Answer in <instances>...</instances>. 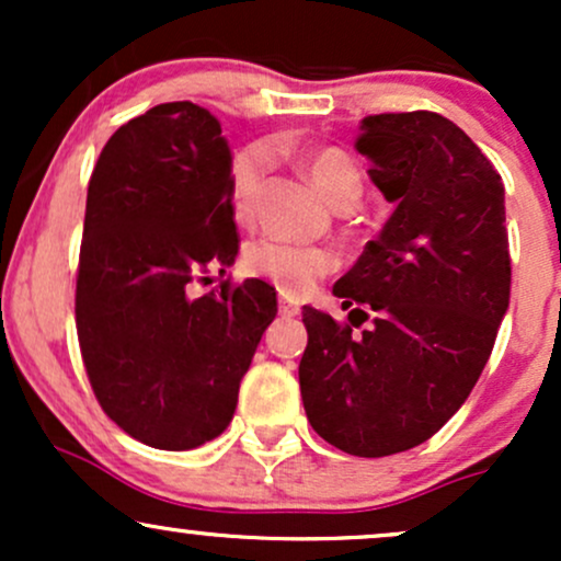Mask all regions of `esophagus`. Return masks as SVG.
<instances>
[{
    "mask_svg": "<svg viewBox=\"0 0 561 561\" xmlns=\"http://www.w3.org/2000/svg\"><path fill=\"white\" fill-rule=\"evenodd\" d=\"M279 313H282V317H298L300 302L295 298H289V295H282V298H279Z\"/></svg>",
    "mask_w": 561,
    "mask_h": 561,
    "instance_id": "obj_1",
    "label": "esophagus"
}]
</instances>
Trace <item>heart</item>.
Listing matches in <instances>:
<instances>
[{
	"label": "heart",
	"instance_id": "b5f03b06",
	"mask_svg": "<svg viewBox=\"0 0 561 561\" xmlns=\"http://www.w3.org/2000/svg\"><path fill=\"white\" fill-rule=\"evenodd\" d=\"M308 179L321 192L327 203H337V199H353L356 203L362 197V171L353 163L345 152L332 150H311L302 158ZM263 171H266V152L263 147H244L237 152L234 163L229 173V192H231V208L237 218H248L253 210L255 192H259ZM244 266L255 276L272 282L287 295L308 293L321 276H327L334 268V255L319 244H302L276 240V237H263V240L250 242L244 248Z\"/></svg>",
	"mask_w": 561,
	"mask_h": 561
}]
</instances>
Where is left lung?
I'll use <instances>...</instances> for the list:
<instances>
[{"label": "left lung", "instance_id": "8db88e82", "mask_svg": "<svg viewBox=\"0 0 561 561\" xmlns=\"http://www.w3.org/2000/svg\"><path fill=\"white\" fill-rule=\"evenodd\" d=\"M356 150L396 210L332 289L351 324L302 306L298 375L311 427L379 459L420 446L467 401L508 308L512 266L504 182L454 121L369 115Z\"/></svg>", "mask_w": 561, "mask_h": 561}]
</instances>
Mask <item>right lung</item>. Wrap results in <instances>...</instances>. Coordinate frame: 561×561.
I'll list each match as a JSON object with an SVG mask.
<instances>
[{
    "instance_id": "obj_1",
    "label": "right lung",
    "mask_w": 561,
    "mask_h": 561,
    "mask_svg": "<svg viewBox=\"0 0 561 561\" xmlns=\"http://www.w3.org/2000/svg\"><path fill=\"white\" fill-rule=\"evenodd\" d=\"M231 150L216 115L165 102L107 139L89 179L76 330L102 411L160 450L229 427L276 293L263 279L195 295L234 263Z\"/></svg>"
}]
</instances>
